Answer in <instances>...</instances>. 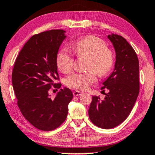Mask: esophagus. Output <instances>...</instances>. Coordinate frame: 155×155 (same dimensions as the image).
Instances as JSON below:
<instances>
[{"instance_id": "obj_1", "label": "esophagus", "mask_w": 155, "mask_h": 155, "mask_svg": "<svg viewBox=\"0 0 155 155\" xmlns=\"http://www.w3.org/2000/svg\"><path fill=\"white\" fill-rule=\"evenodd\" d=\"M82 94V92L80 91H74L73 92V95L74 96H81Z\"/></svg>"}]
</instances>
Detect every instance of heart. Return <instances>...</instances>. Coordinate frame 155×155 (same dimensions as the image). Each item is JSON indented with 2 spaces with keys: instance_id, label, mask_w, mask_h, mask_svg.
Returning <instances> with one entry per match:
<instances>
[{
  "instance_id": "heart-1",
  "label": "heart",
  "mask_w": 155,
  "mask_h": 155,
  "mask_svg": "<svg viewBox=\"0 0 155 155\" xmlns=\"http://www.w3.org/2000/svg\"><path fill=\"white\" fill-rule=\"evenodd\" d=\"M104 40L96 36H86L71 45V49L76 55L88 58L84 73H73L65 80L70 88L84 90L96 81V74L105 76L110 71L114 64V56L112 51L106 49ZM57 66L64 74L69 73L72 69L73 56L67 49H62L57 53Z\"/></svg>"
}]
</instances>
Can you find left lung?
<instances>
[{
    "label": "left lung",
    "instance_id": "1",
    "mask_svg": "<svg viewBox=\"0 0 155 155\" xmlns=\"http://www.w3.org/2000/svg\"><path fill=\"white\" fill-rule=\"evenodd\" d=\"M115 51L114 69L103 82L108 89L104 101L92 96L88 109L91 122L103 129H110L128 117L139 94V61L135 50L122 36L108 35Z\"/></svg>",
    "mask_w": 155,
    "mask_h": 155
}]
</instances>
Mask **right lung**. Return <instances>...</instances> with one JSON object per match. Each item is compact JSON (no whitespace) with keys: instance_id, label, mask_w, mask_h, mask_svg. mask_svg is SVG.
I'll return each instance as SVG.
<instances>
[{"instance_id":"add662e5","label":"right lung","mask_w":155,"mask_h":155,"mask_svg":"<svg viewBox=\"0 0 155 155\" xmlns=\"http://www.w3.org/2000/svg\"><path fill=\"white\" fill-rule=\"evenodd\" d=\"M63 30H51L35 35L25 44L16 58L12 84L18 106L23 116L40 130L50 131L62 124L68 114L73 94L68 88L57 93L54 99L51 86L60 88L56 58L59 47L67 38Z\"/></svg>"}]
</instances>
